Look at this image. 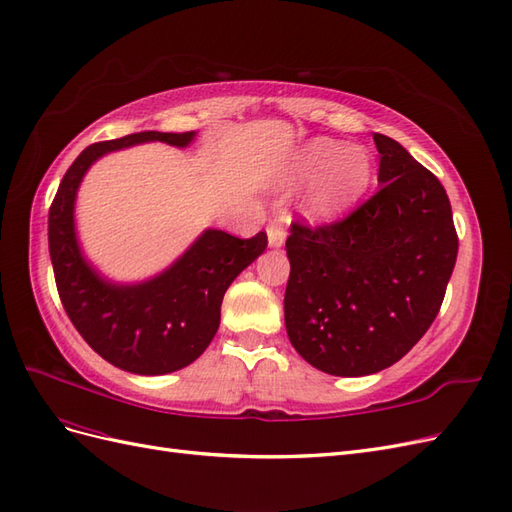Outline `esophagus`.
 I'll list each match as a JSON object with an SVG mask.
<instances>
[{
    "label": "esophagus",
    "mask_w": 512,
    "mask_h": 512,
    "mask_svg": "<svg viewBox=\"0 0 512 512\" xmlns=\"http://www.w3.org/2000/svg\"><path fill=\"white\" fill-rule=\"evenodd\" d=\"M266 233H268V242L270 246H281L285 242V236H287V229H285V221L283 218H276V221H272L268 227H266Z\"/></svg>",
    "instance_id": "obj_1"
}]
</instances>
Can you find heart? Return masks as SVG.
<instances>
[{"instance_id":"b5f03b06","label":"heart","mask_w":512,"mask_h":512,"mask_svg":"<svg viewBox=\"0 0 512 512\" xmlns=\"http://www.w3.org/2000/svg\"><path fill=\"white\" fill-rule=\"evenodd\" d=\"M371 171V156L364 148H345L341 141L317 137L291 156L281 173V184L300 186L313 180L302 201L304 212L315 221H330L367 191Z\"/></svg>"}]
</instances>
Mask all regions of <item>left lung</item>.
Returning <instances> with one entry per match:
<instances>
[{
	"label": "left lung",
	"mask_w": 512,
	"mask_h": 512,
	"mask_svg": "<svg viewBox=\"0 0 512 512\" xmlns=\"http://www.w3.org/2000/svg\"><path fill=\"white\" fill-rule=\"evenodd\" d=\"M379 191L341 221L291 225L285 328L315 369L358 377L401 360L440 313L459 238L442 182L373 135Z\"/></svg>",
	"instance_id": "obj_1"
}]
</instances>
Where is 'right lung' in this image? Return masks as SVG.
<instances>
[{"instance_id":"right-lung-1","label":"right lung","mask_w":512,"mask_h":512,"mask_svg":"<svg viewBox=\"0 0 512 512\" xmlns=\"http://www.w3.org/2000/svg\"><path fill=\"white\" fill-rule=\"evenodd\" d=\"M193 137L148 130L87 145L68 167L49 210V253L64 309L85 343L128 373H173L206 352L221 324L227 287L268 246L266 231L242 240L206 229L171 268L137 285L109 283L87 264L75 233V197L94 160L145 141L186 148Z\"/></svg>"}]
</instances>
